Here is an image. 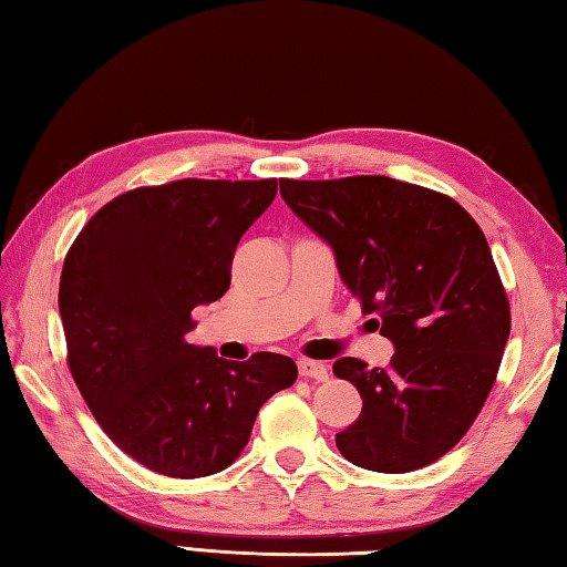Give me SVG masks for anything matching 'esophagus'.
I'll return each mask as SVG.
<instances>
[{
	"mask_svg": "<svg viewBox=\"0 0 567 567\" xmlns=\"http://www.w3.org/2000/svg\"><path fill=\"white\" fill-rule=\"evenodd\" d=\"M297 370L299 375L302 378H309V380H317V382H327L329 380V368L323 363H315V360H299L297 363Z\"/></svg>",
	"mask_w": 567,
	"mask_h": 567,
	"instance_id": "obj_1",
	"label": "esophagus"
}]
</instances>
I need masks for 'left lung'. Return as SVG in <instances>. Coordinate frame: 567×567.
Segmentation results:
<instances>
[{
  "instance_id": "obj_1",
  "label": "left lung",
  "mask_w": 567,
  "mask_h": 567,
  "mask_svg": "<svg viewBox=\"0 0 567 567\" xmlns=\"http://www.w3.org/2000/svg\"><path fill=\"white\" fill-rule=\"evenodd\" d=\"M280 195L333 250L343 285L394 346L390 368L339 358L363 412L336 433L375 473L439 461L473 426L509 339V302L485 234L439 192L384 175L282 179Z\"/></svg>"
}]
</instances>
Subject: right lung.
<instances>
[{
    "label": "right lung",
    "instance_id": "add662e5",
    "mask_svg": "<svg viewBox=\"0 0 567 567\" xmlns=\"http://www.w3.org/2000/svg\"><path fill=\"white\" fill-rule=\"evenodd\" d=\"M277 179H177L112 199L82 228L60 275L68 365L118 449L153 473H221L258 409L297 380L292 358L228 363L187 343L192 309L224 297L250 224Z\"/></svg>",
    "mask_w": 567,
    "mask_h": 567
}]
</instances>
